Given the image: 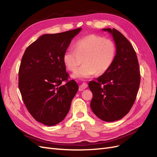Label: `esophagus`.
<instances>
[{
  "label": "esophagus",
  "instance_id": "34e87169",
  "mask_svg": "<svg viewBox=\"0 0 157 157\" xmlns=\"http://www.w3.org/2000/svg\"><path fill=\"white\" fill-rule=\"evenodd\" d=\"M87 87H88V84L84 82L81 85H80L78 90H79V91H82V90H84V89H86Z\"/></svg>",
  "mask_w": 157,
  "mask_h": 157
}]
</instances>
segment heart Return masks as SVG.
<instances>
[{
  "label": "heart",
  "instance_id": "obj_1",
  "mask_svg": "<svg viewBox=\"0 0 157 157\" xmlns=\"http://www.w3.org/2000/svg\"><path fill=\"white\" fill-rule=\"evenodd\" d=\"M117 47L110 39L91 35L78 40L74 49L65 52L64 65L68 70L74 71L81 63L83 65L72 75L76 78L85 79L95 74H103L111 67L115 59Z\"/></svg>",
  "mask_w": 157,
  "mask_h": 157
}]
</instances>
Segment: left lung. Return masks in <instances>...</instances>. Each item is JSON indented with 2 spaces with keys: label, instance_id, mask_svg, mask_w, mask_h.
<instances>
[{
  "label": "left lung",
  "instance_id": "left-lung-1",
  "mask_svg": "<svg viewBox=\"0 0 157 157\" xmlns=\"http://www.w3.org/2000/svg\"><path fill=\"white\" fill-rule=\"evenodd\" d=\"M113 36L117 47L115 61L109 69L88 84L93 94L92 111L105 122L120 120L134 105L140 84L136 52L126 38L115 29H102Z\"/></svg>",
  "mask_w": 157,
  "mask_h": 157
}]
</instances>
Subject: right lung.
<instances>
[{
  "mask_svg": "<svg viewBox=\"0 0 157 157\" xmlns=\"http://www.w3.org/2000/svg\"><path fill=\"white\" fill-rule=\"evenodd\" d=\"M81 29L42 35L22 57L18 84L22 99L32 117L44 125L54 126L64 119L78 90L75 80H67L63 56Z\"/></svg>",
  "mask_w": 157,
  "mask_h": 157,
  "instance_id": "add662e5",
  "label": "right lung"
}]
</instances>
